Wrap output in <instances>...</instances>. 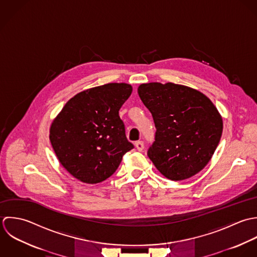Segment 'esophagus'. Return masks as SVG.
<instances>
[{"label":"esophagus","mask_w":257,"mask_h":257,"mask_svg":"<svg viewBox=\"0 0 257 257\" xmlns=\"http://www.w3.org/2000/svg\"><path fill=\"white\" fill-rule=\"evenodd\" d=\"M135 147L137 148V150L138 151H143V149H144V142L143 141H137V142H135Z\"/></svg>","instance_id":"esophagus-1"}]
</instances>
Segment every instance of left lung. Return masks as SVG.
I'll return each instance as SVG.
<instances>
[{"label":"left lung","mask_w":257,"mask_h":257,"mask_svg":"<svg viewBox=\"0 0 257 257\" xmlns=\"http://www.w3.org/2000/svg\"><path fill=\"white\" fill-rule=\"evenodd\" d=\"M138 94L154 119V143L148 157L172 181L201 172L214 153L222 133V118L202 92L168 82L143 83Z\"/></svg>","instance_id":"1"}]
</instances>
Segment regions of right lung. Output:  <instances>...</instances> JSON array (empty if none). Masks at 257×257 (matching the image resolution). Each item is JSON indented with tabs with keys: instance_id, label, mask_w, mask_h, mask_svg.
Listing matches in <instances>:
<instances>
[{
	"instance_id": "right-lung-1",
	"label": "right lung",
	"mask_w": 257,
	"mask_h": 257,
	"mask_svg": "<svg viewBox=\"0 0 257 257\" xmlns=\"http://www.w3.org/2000/svg\"><path fill=\"white\" fill-rule=\"evenodd\" d=\"M132 93L127 83H108L77 93L53 120L50 140L58 161L77 180L103 182L134 148L119 110Z\"/></svg>"
}]
</instances>
